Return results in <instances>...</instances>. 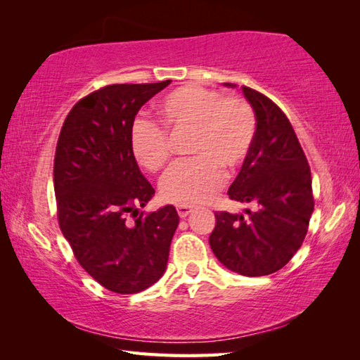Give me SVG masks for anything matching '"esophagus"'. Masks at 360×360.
I'll list each match as a JSON object with an SVG mask.
<instances>
[{"instance_id":"esophagus-1","label":"esophagus","mask_w":360,"mask_h":360,"mask_svg":"<svg viewBox=\"0 0 360 360\" xmlns=\"http://www.w3.org/2000/svg\"><path fill=\"white\" fill-rule=\"evenodd\" d=\"M176 210H178V214L182 219L187 217L188 214H191V212H193V208H191V206H182V205H179Z\"/></svg>"}]
</instances>
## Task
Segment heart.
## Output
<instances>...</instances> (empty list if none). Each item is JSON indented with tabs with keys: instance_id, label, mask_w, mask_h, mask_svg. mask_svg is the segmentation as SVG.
<instances>
[{
	"instance_id": "b5f03b06",
	"label": "heart",
	"mask_w": 360,
	"mask_h": 360,
	"mask_svg": "<svg viewBox=\"0 0 360 360\" xmlns=\"http://www.w3.org/2000/svg\"><path fill=\"white\" fill-rule=\"evenodd\" d=\"M158 109L168 130H193L195 157L176 163L163 176L162 198L182 206L205 203L222 186V168L233 172L251 152L257 131L252 108L240 96L188 84L163 96ZM130 149L144 169L160 172L169 158L168 133L157 122L139 117L131 125Z\"/></svg>"
}]
</instances>
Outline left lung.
<instances>
[{"label": "left lung", "instance_id": "8db88e82", "mask_svg": "<svg viewBox=\"0 0 360 360\" xmlns=\"http://www.w3.org/2000/svg\"><path fill=\"white\" fill-rule=\"evenodd\" d=\"M241 90L254 109L257 131L229 197L240 203L254 202L257 210H245V214L214 212L210 246L229 270L265 276L281 270L307 236L314 210L311 172L281 109L254 89Z\"/></svg>", "mask_w": 360, "mask_h": 360}]
</instances>
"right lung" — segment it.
Instances as JSON below:
<instances>
[{"mask_svg":"<svg viewBox=\"0 0 360 360\" xmlns=\"http://www.w3.org/2000/svg\"><path fill=\"white\" fill-rule=\"evenodd\" d=\"M169 82L106 85L72 106L58 136L60 229L84 270L115 294H138L162 278L179 224L173 205L138 216L155 191L130 149L135 115Z\"/></svg>","mask_w":360,"mask_h":360,"instance_id":"right-lung-1","label":"right lung"}]
</instances>
